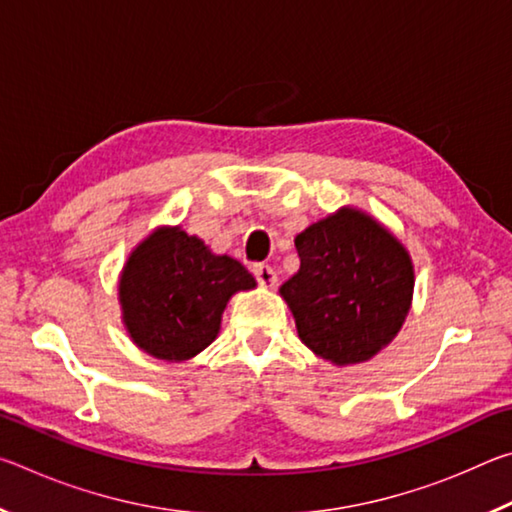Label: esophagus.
<instances>
[{
    "label": "esophagus",
    "instance_id": "1",
    "mask_svg": "<svg viewBox=\"0 0 512 512\" xmlns=\"http://www.w3.org/2000/svg\"><path fill=\"white\" fill-rule=\"evenodd\" d=\"M253 275L257 277V282L262 284L264 289H273L277 277H275V271L268 264H253Z\"/></svg>",
    "mask_w": 512,
    "mask_h": 512
}]
</instances>
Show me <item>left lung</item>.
<instances>
[{
    "label": "left lung",
    "mask_w": 512,
    "mask_h": 512,
    "mask_svg": "<svg viewBox=\"0 0 512 512\" xmlns=\"http://www.w3.org/2000/svg\"><path fill=\"white\" fill-rule=\"evenodd\" d=\"M298 273L280 287L300 341L334 366L370 361L409 316V250L375 216L345 205L296 237Z\"/></svg>",
    "instance_id": "1"
}]
</instances>
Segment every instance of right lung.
<instances>
[{
	"label": "right lung",
	"mask_w": 512,
	"mask_h": 512,
	"mask_svg": "<svg viewBox=\"0 0 512 512\" xmlns=\"http://www.w3.org/2000/svg\"><path fill=\"white\" fill-rule=\"evenodd\" d=\"M255 287V277L235 257L212 253L180 225H158L119 273L121 323L149 357L180 363L219 336L230 298Z\"/></svg>",
	"instance_id": "right-lung-1"
}]
</instances>
